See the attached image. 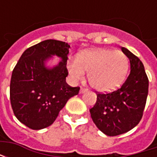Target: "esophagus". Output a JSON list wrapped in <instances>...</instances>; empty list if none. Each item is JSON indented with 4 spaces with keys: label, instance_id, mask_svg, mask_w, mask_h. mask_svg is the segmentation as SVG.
Wrapping results in <instances>:
<instances>
[{
    "label": "esophagus",
    "instance_id": "esophagus-1",
    "mask_svg": "<svg viewBox=\"0 0 157 157\" xmlns=\"http://www.w3.org/2000/svg\"><path fill=\"white\" fill-rule=\"evenodd\" d=\"M87 91V88H85V87H81V90H80V92L81 93H83V92H85Z\"/></svg>",
    "mask_w": 157,
    "mask_h": 157
}]
</instances>
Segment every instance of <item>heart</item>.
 <instances>
[{
  "label": "heart",
  "instance_id": "b5f03b06",
  "mask_svg": "<svg viewBox=\"0 0 157 157\" xmlns=\"http://www.w3.org/2000/svg\"><path fill=\"white\" fill-rule=\"evenodd\" d=\"M67 68L74 81L82 80L86 72L93 88L109 92L123 83L128 71V59L121 51L99 48L81 53L76 59H70Z\"/></svg>",
  "mask_w": 157,
  "mask_h": 157
}]
</instances>
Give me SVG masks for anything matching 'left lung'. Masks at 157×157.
<instances>
[{"label": "left lung", "instance_id": "obj_1", "mask_svg": "<svg viewBox=\"0 0 157 157\" xmlns=\"http://www.w3.org/2000/svg\"><path fill=\"white\" fill-rule=\"evenodd\" d=\"M121 49L130 61L129 75L115 91L98 92L97 102L90 109L93 123L109 136L122 135L138 124L148 95L149 80L143 63L127 48Z\"/></svg>", "mask_w": 157, "mask_h": 157}]
</instances>
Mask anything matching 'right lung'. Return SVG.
<instances>
[{"mask_svg": "<svg viewBox=\"0 0 157 157\" xmlns=\"http://www.w3.org/2000/svg\"><path fill=\"white\" fill-rule=\"evenodd\" d=\"M70 45L48 39L27 48L13 69L10 83V100L19 121L32 129L51 125L69 99L77 95L79 86H69L65 78ZM56 54L62 61L51 70L43 61Z\"/></svg>", "mask_w": 157, "mask_h": 157, "instance_id": "obj_1", "label": "right lung"}]
</instances>
